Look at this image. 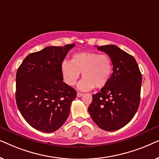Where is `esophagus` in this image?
I'll return each instance as SVG.
<instances>
[{
  "instance_id": "34e87169",
  "label": "esophagus",
  "mask_w": 159,
  "mask_h": 159,
  "mask_svg": "<svg viewBox=\"0 0 159 159\" xmlns=\"http://www.w3.org/2000/svg\"><path fill=\"white\" fill-rule=\"evenodd\" d=\"M82 95H83V93H79V92H78V93H77V96L78 98L81 97V96H82Z\"/></svg>"
}]
</instances>
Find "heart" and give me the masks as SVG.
<instances>
[{
    "label": "heart",
    "instance_id": "1",
    "mask_svg": "<svg viewBox=\"0 0 159 159\" xmlns=\"http://www.w3.org/2000/svg\"><path fill=\"white\" fill-rule=\"evenodd\" d=\"M64 81L68 85H75L80 72L82 79L78 87L82 90L101 89L108 83L113 73L111 58L107 54L83 51L73 54L71 61L64 60L61 64Z\"/></svg>",
    "mask_w": 159,
    "mask_h": 159
}]
</instances>
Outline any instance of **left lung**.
<instances>
[{"instance_id": "1", "label": "left lung", "mask_w": 159, "mask_h": 159, "mask_svg": "<svg viewBox=\"0 0 159 159\" xmlns=\"http://www.w3.org/2000/svg\"><path fill=\"white\" fill-rule=\"evenodd\" d=\"M98 49L111 58L113 73L108 83L93 95L88 111L101 129L114 131L127 125L138 109L142 75L133 56L116 45H102Z\"/></svg>"}]
</instances>
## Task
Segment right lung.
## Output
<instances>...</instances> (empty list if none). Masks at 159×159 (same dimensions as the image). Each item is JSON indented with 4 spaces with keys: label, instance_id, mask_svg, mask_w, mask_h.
<instances>
[{
    "label": "right lung",
    "instance_id": "obj_1",
    "mask_svg": "<svg viewBox=\"0 0 159 159\" xmlns=\"http://www.w3.org/2000/svg\"><path fill=\"white\" fill-rule=\"evenodd\" d=\"M75 45L48 46L30 53L17 70V107L26 121L39 131L55 132L68 118L77 92L63 82L61 64Z\"/></svg>",
    "mask_w": 159,
    "mask_h": 159
}]
</instances>
